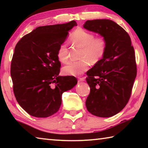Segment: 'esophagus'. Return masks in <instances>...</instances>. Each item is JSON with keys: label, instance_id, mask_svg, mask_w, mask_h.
I'll use <instances>...</instances> for the list:
<instances>
[{"label": "esophagus", "instance_id": "1", "mask_svg": "<svg viewBox=\"0 0 148 148\" xmlns=\"http://www.w3.org/2000/svg\"><path fill=\"white\" fill-rule=\"evenodd\" d=\"M85 80H86V78H85L84 77H79V82H84V81H85Z\"/></svg>", "mask_w": 148, "mask_h": 148}]
</instances>
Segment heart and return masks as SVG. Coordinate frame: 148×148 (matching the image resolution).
Segmentation results:
<instances>
[{
	"instance_id": "heart-1",
	"label": "heart",
	"mask_w": 148,
	"mask_h": 148,
	"mask_svg": "<svg viewBox=\"0 0 148 148\" xmlns=\"http://www.w3.org/2000/svg\"><path fill=\"white\" fill-rule=\"evenodd\" d=\"M71 41L75 46L82 48L80 61H69L62 68V72L69 76H79L88 69L89 64H97L104 57L106 51L107 42L103 37H97L82 28H77L71 35ZM57 57L61 62H66L69 59V49L67 45H60Z\"/></svg>"
}]
</instances>
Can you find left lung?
<instances>
[{
    "instance_id": "8db88e82",
    "label": "left lung",
    "mask_w": 148,
    "mask_h": 148,
    "mask_svg": "<svg viewBox=\"0 0 148 148\" xmlns=\"http://www.w3.org/2000/svg\"><path fill=\"white\" fill-rule=\"evenodd\" d=\"M84 28L107 42L104 57L87 72L91 91L86 108L95 116L112 117L124 108L131 97L136 76L134 47L128 33L112 20H87Z\"/></svg>"
}]
</instances>
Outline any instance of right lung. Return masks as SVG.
<instances>
[{"label":"right lung","mask_w":148,"mask_h":148,"mask_svg":"<svg viewBox=\"0 0 148 148\" xmlns=\"http://www.w3.org/2000/svg\"><path fill=\"white\" fill-rule=\"evenodd\" d=\"M77 23L38 27L17 42L10 74L17 102L32 116L47 117L56 114L62 95L77 83L74 76H59L61 62L57 57L60 45Z\"/></svg>","instance_id":"1"}]
</instances>
